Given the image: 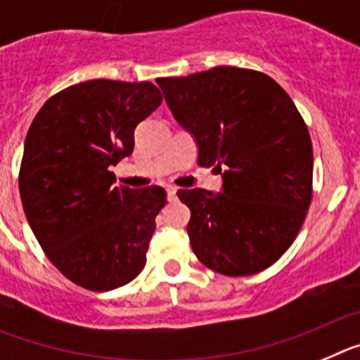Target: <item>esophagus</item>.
Wrapping results in <instances>:
<instances>
[{
    "label": "esophagus",
    "mask_w": 360,
    "mask_h": 360,
    "mask_svg": "<svg viewBox=\"0 0 360 360\" xmlns=\"http://www.w3.org/2000/svg\"><path fill=\"white\" fill-rule=\"evenodd\" d=\"M167 192H168V198L176 199V195H177V188H176V186H168Z\"/></svg>",
    "instance_id": "34e87169"
}]
</instances>
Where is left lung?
I'll use <instances>...</instances> for the list:
<instances>
[{
  "instance_id": "obj_1",
  "label": "left lung",
  "mask_w": 360,
  "mask_h": 360,
  "mask_svg": "<svg viewBox=\"0 0 360 360\" xmlns=\"http://www.w3.org/2000/svg\"><path fill=\"white\" fill-rule=\"evenodd\" d=\"M158 85L195 137L198 165L223 172V192H177L190 208L193 254L228 277L270 268L295 240L314 195V148L295 103L250 68L214 67Z\"/></svg>"
}]
</instances>
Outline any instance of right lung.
<instances>
[{"mask_svg":"<svg viewBox=\"0 0 360 360\" xmlns=\"http://www.w3.org/2000/svg\"><path fill=\"white\" fill-rule=\"evenodd\" d=\"M150 81L90 79L54 94L37 112L20 167L23 210L49 261L81 288L108 292L146 264L161 186H114L134 130L161 105Z\"/></svg>","mask_w":360,"mask_h":360,"instance_id":"obj_1","label":"right lung"}]
</instances>
